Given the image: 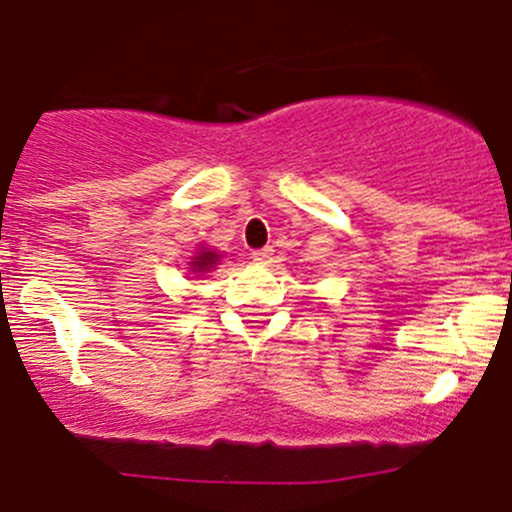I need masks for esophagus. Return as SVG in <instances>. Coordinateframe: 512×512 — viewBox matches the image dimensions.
Returning <instances> with one entry per match:
<instances>
[{
    "label": "esophagus",
    "instance_id": "1",
    "mask_svg": "<svg viewBox=\"0 0 512 512\" xmlns=\"http://www.w3.org/2000/svg\"><path fill=\"white\" fill-rule=\"evenodd\" d=\"M272 255H275L272 247H262V250L252 252V260H255L257 265H267V262H272Z\"/></svg>",
    "mask_w": 512,
    "mask_h": 512
}]
</instances>
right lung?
I'll list each match as a JSON object with an SVG mask.
<instances>
[{"mask_svg": "<svg viewBox=\"0 0 512 512\" xmlns=\"http://www.w3.org/2000/svg\"><path fill=\"white\" fill-rule=\"evenodd\" d=\"M220 260H223V255H220L218 250H213V247H198L195 255L190 257L188 272L193 277H203L208 275V272H213L215 267L220 265Z\"/></svg>", "mask_w": 512, "mask_h": 512, "instance_id": "right-lung-1", "label": "right lung"}]
</instances>
